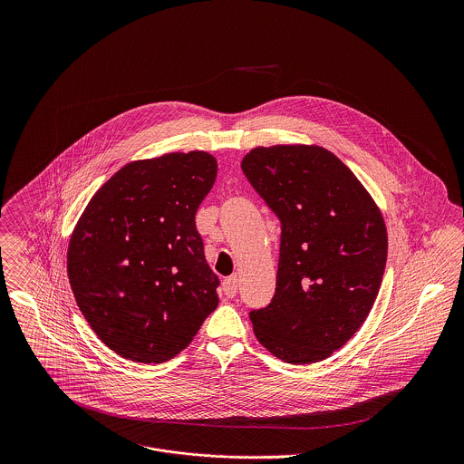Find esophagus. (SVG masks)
Returning <instances> with one entry per match:
<instances>
[{
	"instance_id": "obj_1",
	"label": "esophagus",
	"mask_w": 464,
	"mask_h": 464,
	"mask_svg": "<svg viewBox=\"0 0 464 464\" xmlns=\"http://www.w3.org/2000/svg\"><path fill=\"white\" fill-rule=\"evenodd\" d=\"M223 293L228 298H234L237 295V278L236 276H227L223 280Z\"/></svg>"
}]
</instances>
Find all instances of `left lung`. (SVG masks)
I'll list each match as a JSON object with an SVG mask.
<instances>
[{
	"label": "left lung",
	"instance_id": "8db88e82",
	"mask_svg": "<svg viewBox=\"0 0 464 464\" xmlns=\"http://www.w3.org/2000/svg\"><path fill=\"white\" fill-rule=\"evenodd\" d=\"M241 168L282 230L275 295L250 311L254 332L285 362H318L352 339L373 307L388 259L382 214L320 146L256 148Z\"/></svg>",
	"mask_w": 464,
	"mask_h": 464
}]
</instances>
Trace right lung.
I'll use <instances>...</instances> for the list:
<instances>
[{
	"label": "right lung",
	"instance_id": "add662e5",
	"mask_svg": "<svg viewBox=\"0 0 464 464\" xmlns=\"http://www.w3.org/2000/svg\"><path fill=\"white\" fill-rule=\"evenodd\" d=\"M216 175L205 151L135 160L85 207L69 241V284L91 329L118 355L166 362L218 307L219 278L195 221Z\"/></svg>",
	"mask_w": 464,
	"mask_h": 464
}]
</instances>
